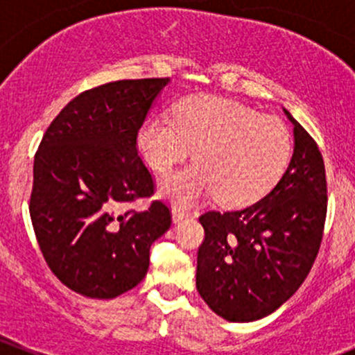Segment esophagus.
<instances>
[{
	"label": "esophagus",
	"instance_id": "obj_1",
	"mask_svg": "<svg viewBox=\"0 0 355 355\" xmlns=\"http://www.w3.org/2000/svg\"><path fill=\"white\" fill-rule=\"evenodd\" d=\"M171 218H173V223H180L182 220L189 218V211H185V209H182V207L175 206L173 209H171Z\"/></svg>",
	"mask_w": 355,
	"mask_h": 355
}]
</instances>
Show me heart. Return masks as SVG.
Here are the masks:
<instances>
[{"label": "heart", "mask_w": 355, "mask_h": 355, "mask_svg": "<svg viewBox=\"0 0 355 355\" xmlns=\"http://www.w3.org/2000/svg\"><path fill=\"white\" fill-rule=\"evenodd\" d=\"M137 148L157 173H168L196 151L194 166L161 182L168 199L192 204L214 194L225 206H245L280 180L292 142L278 118L216 96H198L182 101L173 120L149 116L137 132Z\"/></svg>", "instance_id": "obj_1"}]
</instances>
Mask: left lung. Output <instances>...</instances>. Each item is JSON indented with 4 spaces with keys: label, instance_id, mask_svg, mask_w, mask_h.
I'll list each match as a JSON object with an SVG mask.
<instances>
[{
    "label": "left lung",
    "instance_id": "left-lung-1",
    "mask_svg": "<svg viewBox=\"0 0 355 355\" xmlns=\"http://www.w3.org/2000/svg\"><path fill=\"white\" fill-rule=\"evenodd\" d=\"M293 125L287 170L263 199L239 211H209L196 287L213 313L250 323L275 313L309 275L327 218V175L316 142Z\"/></svg>",
    "mask_w": 355,
    "mask_h": 355
}]
</instances>
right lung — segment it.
Segmentation results:
<instances>
[{
  "label": "right lung",
  "mask_w": 355,
  "mask_h": 355,
  "mask_svg": "<svg viewBox=\"0 0 355 355\" xmlns=\"http://www.w3.org/2000/svg\"><path fill=\"white\" fill-rule=\"evenodd\" d=\"M170 78L118 80L71 99L34 157L31 220L46 263L68 288L114 299L144 280L149 249L171 225L137 155V132Z\"/></svg>",
  "instance_id": "obj_1"
}]
</instances>
